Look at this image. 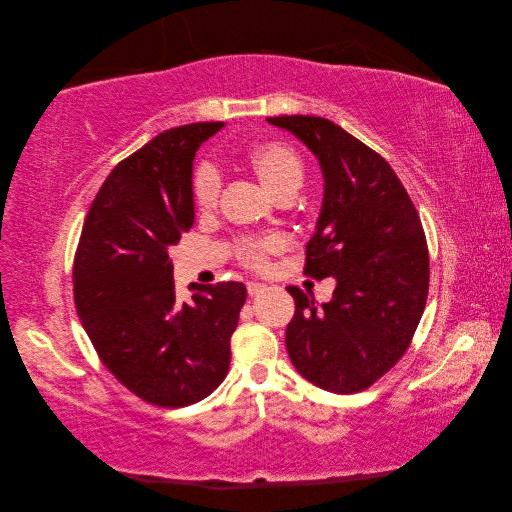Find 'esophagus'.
<instances>
[{
  "label": "esophagus",
  "instance_id": "34e87169",
  "mask_svg": "<svg viewBox=\"0 0 512 512\" xmlns=\"http://www.w3.org/2000/svg\"><path fill=\"white\" fill-rule=\"evenodd\" d=\"M267 290L265 284H258V282H247V292H250V297H258V294H262Z\"/></svg>",
  "mask_w": 512,
  "mask_h": 512
}]
</instances>
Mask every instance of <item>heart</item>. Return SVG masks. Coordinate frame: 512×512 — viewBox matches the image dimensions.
I'll return each mask as SVG.
<instances>
[{
  "mask_svg": "<svg viewBox=\"0 0 512 512\" xmlns=\"http://www.w3.org/2000/svg\"><path fill=\"white\" fill-rule=\"evenodd\" d=\"M247 166L254 170L258 181L275 196H294L301 188L305 177V164L301 156L290 145L280 141H262L247 151ZM222 190V179L213 166H198L194 173V203L198 209L209 211L218 205ZM275 250L273 239H243L237 245L239 258L250 267H260L267 254Z\"/></svg>",
  "mask_w": 512,
  "mask_h": 512,
  "instance_id": "1",
  "label": "heart"
}]
</instances>
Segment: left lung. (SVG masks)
Listing matches in <instances>:
<instances>
[{"label": "left lung", "mask_w": 512, "mask_h": 512, "mask_svg": "<svg viewBox=\"0 0 512 512\" xmlns=\"http://www.w3.org/2000/svg\"><path fill=\"white\" fill-rule=\"evenodd\" d=\"M314 153L324 198L305 273L333 277V299L286 290L294 316L286 327L292 365L331 393H359L408 350L429 290V254L421 218L380 153L337 123L312 115L269 117Z\"/></svg>", "instance_id": "left-lung-1"}]
</instances>
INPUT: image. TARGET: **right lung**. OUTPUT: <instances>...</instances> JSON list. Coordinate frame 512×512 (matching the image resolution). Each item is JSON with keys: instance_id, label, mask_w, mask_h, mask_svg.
Wrapping results in <instances>:
<instances>
[{"instance_id": "1", "label": "right lung", "mask_w": 512, "mask_h": 512, "mask_svg": "<svg viewBox=\"0 0 512 512\" xmlns=\"http://www.w3.org/2000/svg\"><path fill=\"white\" fill-rule=\"evenodd\" d=\"M222 121L166 130L121 160L85 218L74 256V303L108 371L160 408L211 395L228 374L230 337L247 290L192 284L177 299L170 245L194 224L192 162Z\"/></svg>"}]
</instances>
